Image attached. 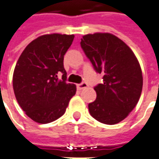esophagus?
Instances as JSON below:
<instances>
[{"mask_svg": "<svg viewBox=\"0 0 159 159\" xmlns=\"http://www.w3.org/2000/svg\"><path fill=\"white\" fill-rule=\"evenodd\" d=\"M88 86V84H87L85 82H83V83H81V84H77L76 85V87H77V89L78 90H83V89H84V88H86V87Z\"/></svg>", "mask_w": 159, "mask_h": 159, "instance_id": "esophagus-1", "label": "esophagus"}]
</instances>
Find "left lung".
Returning a JSON list of instances; mask_svg holds the SVG:
<instances>
[{
  "mask_svg": "<svg viewBox=\"0 0 159 159\" xmlns=\"http://www.w3.org/2000/svg\"><path fill=\"white\" fill-rule=\"evenodd\" d=\"M81 47L94 70L103 75L94 86L97 98L88 107L97 121L115 125L124 120L141 97L142 73L133 51L111 34H86Z\"/></svg>",
  "mask_w": 159,
  "mask_h": 159,
  "instance_id": "left-lung-1",
  "label": "left lung"
}]
</instances>
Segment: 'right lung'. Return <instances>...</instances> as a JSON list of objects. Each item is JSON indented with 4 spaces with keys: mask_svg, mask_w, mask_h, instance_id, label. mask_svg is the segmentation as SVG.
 <instances>
[{
    "mask_svg": "<svg viewBox=\"0 0 159 159\" xmlns=\"http://www.w3.org/2000/svg\"><path fill=\"white\" fill-rule=\"evenodd\" d=\"M74 37L59 34L42 35L25 47L17 60L13 74L14 93L25 114L37 123L57 120L75 94V85L66 83L63 63Z\"/></svg>",
    "mask_w": 159,
    "mask_h": 159,
    "instance_id": "add662e5",
    "label": "right lung"
}]
</instances>
